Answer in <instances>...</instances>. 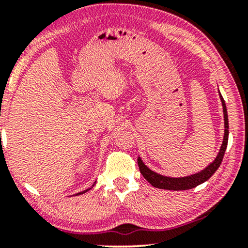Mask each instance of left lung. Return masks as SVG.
Instances as JSON below:
<instances>
[{
    "label": "left lung",
    "mask_w": 248,
    "mask_h": 248,
    "mask_svg": "<svg viewBox=\"0 0 248 248\" xmlns=\"http://www.w3.org/2000/svg\"><path fill=\"white\" fill-rule=\"evenodd\" d=\"M220 99H221L222 107H223V117H225V137H223L222 145L220 148V151L215 161L210 164L205 169L202 171L198 172V174L186 176V177H179V178H172V177H166V176L159 175L157 172L152 171L149 169L147 166L143 164L141 158H138V165L139 169H140L141 174L143 177L154 186V187L161 188V189H169V191H185V189L194 188L196 186L202 184L208 181L211 176L217 171V169L220 167L221 161L225 155V151L227 149V144H228V135H229V124H228V114H227L226 103L223 100L221 94H220Z\"/></svg>",
    "instance_id": "8db88e82"
}]
</instances>
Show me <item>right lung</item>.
Returning a JSON list of instances; mask_svg holds the SVG:
<instances>
[{"label":"right lung","instance_id":"add662e5","mask_svg":"<svg viewBox=\"0 0 248 248\" xmlns=\"http://www.w3.org/2000/svg\"><path fill=\"white\" fill-rule=\"evenodd\" d=\"M89 189H90V188H89ZM89 189H86V191H83V192H80V193H79V194H83V193H86L87 191H89Z\"/></svg>","mask_w":248,"mask_h":248}]
</instances>
